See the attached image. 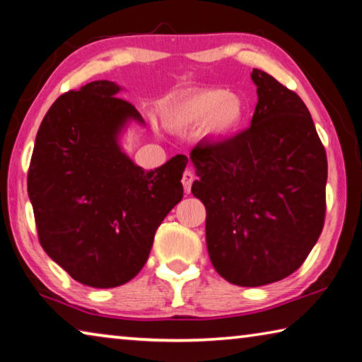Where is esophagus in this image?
Wrapping results in <instances>:
<instances>
[{"label": "esophagus", "mask_w": 362, "mask_h": 362, "mask_svg": "<svg viewBox=\"0 0 362 362\" xmlns=\"http://www.w3.org/2000/svg\"><path fill=\"white\" fill-rule=\"evenodd\" d=\"M193 180H195V174H193L192 170H188V169H187L185 172H183V175H182V185H183V188H185V192H187V193L190 192Z\"/></svg>", "instance_id": "34e87169"}]
</instances>
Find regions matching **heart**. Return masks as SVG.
<instances>
[{
    "mask_svg": "<svg viewBox=\"0 0 362 362\" xmlns=\"http://www.w3.org/2000/svg\"><path fill=\"white\" fill-rule=\"evenodd\" d=\"M164 128L188 133L199 128L206 143H221L233 136L245 118L244 97L223 89L183 90L159 107Z\"/></svg>",
    "mask_w": 362,
    "mask_h": 362,
    "instance_id": "b5f03b06",
    "label": "heart"
}]
</instances>
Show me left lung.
<instances>
[{"instance_id": "1", "label": "left lung", "mask_w": 362, "mask_h": 362, "mask_svg": "<svg viewBox=\"0 0 362 362\" xmlns=\"http://www.w3.org/2000/svg\"><path fill=\"white\" fill-rule=\"evenodd\" d=\"M250 127L195 148L192 193L206 208V247L226 281L257 288L298 269L325 219L327 154L300 97L262 69Z\"/></svg>"}]
</instances>
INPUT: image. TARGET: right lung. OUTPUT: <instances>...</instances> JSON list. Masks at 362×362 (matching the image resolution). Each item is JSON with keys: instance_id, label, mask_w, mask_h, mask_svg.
I'll return each instance as SVG.
<instances>
[{"instance_id": "add662e5", "label": "right lung", "mask_w": 362, "mask_h": 362, "mask_svg": "<svg viewBox=\"0 0 362 362\" xmlns=\"http://www.w3.org/2000/svg\"><path fill=\"white\" fill-rule=\"evenodd\" d=\"M113 81H93L53 102L37 132L27 192L39 240L81 284L115 288L146 263L154 234L183 197L187 156L144 170L122 148L143 117Z\"/></svg>"}]
</instances>
